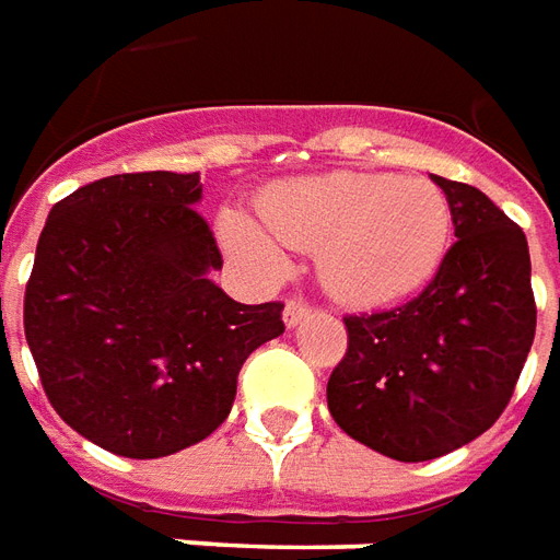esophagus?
Masks as SVG:
<instances>
[{
    "mask_svg": "<svg viewBox=\"0 0 560 560\" xmlns=\"http://www.w3.org/2000/svg\"><path fill=\"white\" fill-rule=\"evenodd\" d=\"M307 313H311V304L304 299H299V295H292V299L287 301V311H283V323L299 325Z\"/></svg>",
    "mask_w": 560,
    "mask_h": 560,
    "instance_id": "obj_1",
    "label": "esophagus"
}]
</instances>
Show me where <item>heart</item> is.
I'll use <instances>...</instances> for the list:
<instances>
[{
	"label": "heart",
	"instance_id": "b5f03b06",
	"mask_svg": "<svg viewBox=\"0 0 560 560\" xmlns=\"http://www.w3.org/2000/svg\"><path fill=\"white\" fill-rule=\"evenodd\" d=\"M268 234L241 213L223 217V241L261 277H283L287 253H316L325 289L347 304H386L438 271L450 247L452 210L425 177L331 172L301 177L259 198Z\"/></svg>",
	"mask_w": 560,
	"mask_h": 560
}]
</instances>
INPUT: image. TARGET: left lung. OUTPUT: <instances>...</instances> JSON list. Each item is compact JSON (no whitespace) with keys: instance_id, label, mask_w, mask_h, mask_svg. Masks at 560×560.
<instances>
[{"instance_id":"8db88e82","label":"left lung","mask_w":560,"mask_h":560,"mask_svg":"<svg viewBox=\"0 0 560 560\" xmlns=\"http://www.w3.org/2000/svg\"><path fill=\"white\" fill-rule=\"evenodd\" d=\"M455 244L416 299L350 313L328 410L352 440L428 462L489 431L513 398L537 331L525 232L477 186L431 174Z\"/></svg>"}]
</instances>
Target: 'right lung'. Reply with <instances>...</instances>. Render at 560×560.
Masks as SVG:
<instances>
[{"mask_svg":"<svg viewBox=\"0 0 560 560\" xmlns=\"http://www.w3.org/2000/svg\"><path fill=\"white\" fill-rule=\"evenodd\" d=\"M201 174L102 177L54 205L23 331L62 422L126 458H162L223 425L241 364L283 335V304H237L196 210Z\"/></svg>","mask_w":560,"mask_h":560,"instance_id":"obj_1","label":"right lung"}]
</instances>
